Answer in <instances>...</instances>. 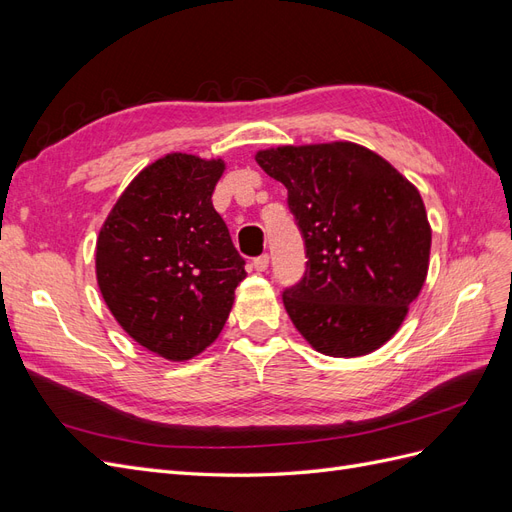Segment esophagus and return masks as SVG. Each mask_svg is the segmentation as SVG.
<instances>
[{"label":"esophagus","instance_id":"1","mask_svg":"<svg viewBox=\"0 0 512 512\" xmlns=\"http://www.w3.org/2000/svg\"><path fill=\"white\" fill-rule=\"evenodd\" d=\"M254 269L258 271V273H262V271H267L269 269V256L267 254H262V256H258V258H254Z\"/></svg>","mask_w":512,"mask_h":512}]
</instances>
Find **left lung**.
<instances>
[{"label": "left lung", "mask_w": 512, "mask_h": 512, "mask_svg": "<svg viewBox=\"0 0 512 512\" xmlns=\"http://www.w3.org/2000/svg\"><path fill=\"white\" fill-rule=\"evenodd\" d=\"M256 162L286 185L305 239L307 271L284 292L294 327L327 356L384 346L429 269L431 226L414 183L348 141L260 149Z\"/></svg>", "instance_id": "1"}]
</instances>
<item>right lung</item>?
<instances>
[{"label":"right lung","instance_id":"obj_1","mask_svg":"<svg viewBox=\"0 0 512 512\" xmlns=\"http://www.w3.org/2000/svg\"><path fill=\"white\" fill-rule=\"evenodd\" d=\"M224 168L166 153L130 181L98 235L104 303L136 344L175 363L218 339L247 275L211 203Z\"/></svg>","mask_w":512,"mask_h":512}]
</instances>
